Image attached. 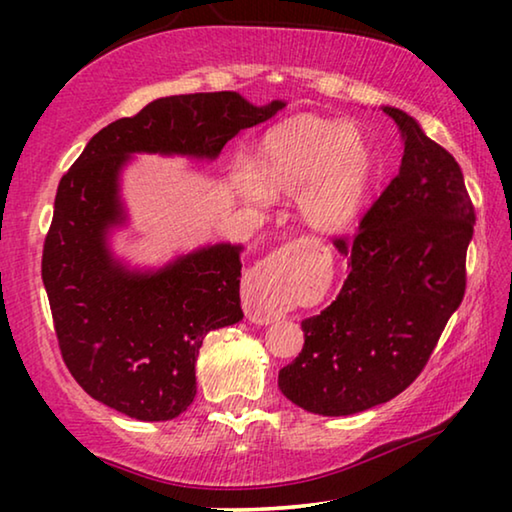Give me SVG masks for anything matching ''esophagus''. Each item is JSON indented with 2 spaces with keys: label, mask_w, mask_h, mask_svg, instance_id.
I'll return each mask as SVG.
<instances>
[{
  "label": "esophagus",
  "mask_w": 512,
  "mask_h": 512,
  "mask_svg": "<svg viewBox=\"0 0 512 512\" xmlns=\"http://www.w3.org/2000/svg\"><path fill=\"white\" fill-rule=\"evenodd\" d=\"M291 271L284 248L273 250L271 255L257 262L246 273L241 284V300H244L246 316L259 325H268L282 316L287 305V291Z\"/></svg>",
  "instance_id": "34e87169"
}]
</instances>
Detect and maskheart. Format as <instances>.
<instances>
[{
    "label": "heart",
    "instance_id": "b5f03b06",
    "mask_svg": "<svg viewBox=\"0 0 512 512\" xmlns=\"http://www.w3.org/2000/svg\"><path fill=\"white\" fill-rule=\"evenodd\" d=\"M375 149L343 119L298 115L268 128L248 164L232 180L248 201L296 192L311 228L334 232L357 219L375 180Z\"/></svg>",
    "mask_w": 512,
    "mask_h": 512
}]
</instances>
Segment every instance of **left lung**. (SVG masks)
I'll return each mask as SVG.
<instances>
[{"label":"left lung","instance_id":"left-lung-1","mask_svg":"<svg viewBox=\"0 0 512 512\" xmlns=\"http://www.w3.org/2000/svg\"><path fill=\"white\" fill-rule=\"evenodd\" d=\"M384 112L402 131L400 173L354 237L334 239L350 273L332 305L302 320V352L277 377L309 413L352 415L400 395L465 296L476 214L463 171L413 117Z\"/></svg>","mask_w":512,"mask_h":512}]
</instances>
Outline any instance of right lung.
<instances>
[{
    "instance_id": "right-lung-1",
    "label": "right lung",
    "mask_w": 512,
    "mask_h": 512,
    "mask_svg": "<svg viewBox=\"0 0 512 512\" xmlns=\"http://www.w3.org/2000/svg\"><path fill=\"white\" fill-rule=\"evenodd\" d=\"M282 108H257L237 92L155 99L101 128L60 178L42 282L65 366L94 400L144 422L178 418L194 402L207 332L244 318L241 246H207L146 273L112 257L108 230L126 219L121 167L131 153L214 160L239 131Z\"/></svg>"
}]
</instances>
